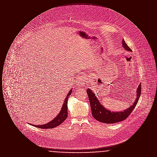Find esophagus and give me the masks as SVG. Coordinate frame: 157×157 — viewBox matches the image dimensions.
Here are the masks:
<instances>
[{
    "instance_id": "esophagus-1",
    "label": "esophagus",
    "mask_w": 157,
    "mask_h": 157,
    "mask_svg": "<svg viewBox=\"0 0 157 157\" xmlns=\"http://www.w3.org/2000/svg\"><path fill=\"white\" fill-rule=\"evenodd\" d=\"M77 81H78L77 84L78 86H83L86 82V78L85 76H81L78 79Z\"/></svg>"
}]
</instances>
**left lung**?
I'll list each match as a JSON object with an SVG mask.
<instances>
[{"instance_id": "8db88e82", "label": "left lung", "mask_w": 157, "mask_h": 157, "mask_svg": "<svg viewBox=\"0 0 157 157\" xmlns=\"http://www.w3.org/2000/svg\"><path fill=\"white\" fill-rule=\"evenodd\" d=\"M122 46L127 51L132 52V50L129 46H128L124 40H122ZM86 92L89 98L93 117L95 120L103 123L114 124L126 120L131 113L133 111L141 95V85L140 84L137 88L136 99L133 104L127 109L120 112H111V111L106 109L103 105L99 102L95 96V94L90 88L86 90Z\"/></svg>"}]
</instances>
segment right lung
<instances>
[{
	"label": "right lung",
	"instance_id": "right-lung-1",
	"mask_svg": "<svg viewBox=\"0 0 157 157\" xmlns=\"http://www.w3.org/2000/svg\"><path fill=\"white\" fill-rule=\"evenodd\" d=\"M72 92V89L69 90V93L67 94V96L66 97V98L63 102V104L62 105V109L60 111L59 113L51 122L45 124L44 125H33L34 127L42 128V129H51L55 127H58L59 125H60L67 118V99L69 95L71 94ZM32 125V124H31Z\"/></svg>",
	"mask_w": 157,
	"mask_h": 157
}]
</instances>
